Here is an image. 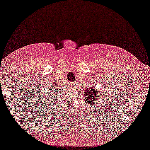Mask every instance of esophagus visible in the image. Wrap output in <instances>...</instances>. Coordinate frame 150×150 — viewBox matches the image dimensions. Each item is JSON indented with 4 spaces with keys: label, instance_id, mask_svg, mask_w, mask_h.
<instances>
[{
    "label": "esophagus",
    "instance_id": "1",
    "mask_svg": "<svg viewBox=\"0 0 150 150\" xmlns=\"http://www.w3.org/2000/svg\"><path fill=\"white\" fill-rule=\"evenodd\" d=\"M75 85H76V84L74 85V83H72V84H71V86L72 88H73V87H74V86H75Z\"/></svg>",
    "mask_w": 150,
    "mask_h": 150
}]
</instances>
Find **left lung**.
Wrapping results in <instances>:
<instances>
[{"mask_svg":"<svg viewBox=\"0 0 150 150\" xmlns=\"http://www.w3.org/2000/svg\"><path fill=\"white\" fill-rule=\"evenodd\" d=\"M84 94L86 97L85 101L86 103L93 105L96 100H99V97L101 96V94L99 92H97V90H95V86H90L86 88V90L84 92Z\"/></svg>","mask_w":150,"mask_h":150,"instance_id":"obj_1","label":"left lung"}]
</instances>
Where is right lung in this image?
<instances>
[{
  "label": "right lung",
  "instance_id": "1",
  "mask_svg": "<svg viewBox=\"0 0 150 150\" xmlns=\"http://www.w3.org/2000/svg\"><path fill=\"white\" fill-rule=\"evenodd\" d=\"M50 88H48V89H47V90H47V96H48V97H46H46H54V93H56L57 92V91H59V90H59V89H58V88H56V86H50ZM50 96V97H49V96ZM52 96H53V97H52ZM47 100H48V98H47Z\"/></svg>",
  "mask_w": 150,
  "mask_h": 150
}]
</instances>
